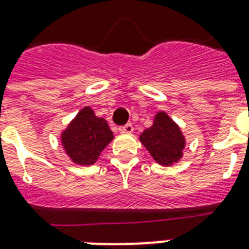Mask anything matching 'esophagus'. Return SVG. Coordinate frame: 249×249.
<instances>
[{"mask_svg":"<svg viewBox=\"0 0 249 249\" xmlns=\"http://www.w3.org/2000/svg\"><path fill=\"white\" fill-rule=\"evenodd\" d=\"M119 132L125 133V134H130V133H133V125L126 124L124 125V126H120V128H119Z\"/></svg>","mask_w":249,"mask_h":249,"instance_id":"34e87169","label":"esophagus"}]
</instances>
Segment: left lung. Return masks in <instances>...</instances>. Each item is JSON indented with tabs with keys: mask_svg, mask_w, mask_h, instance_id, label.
I'll list each match as a JSON object with an SVG mask.
<instances>
[{
	"mask_svg": "<svg viewBox=\"0 0 249 249\" xmlns=\"http://www.w3.org/2000/svg\"><path fill=\"white\" fill-rule=\"evenodd\" d=\"M140 141L160 165L170 166L183 158L186 137L165 111L156 112L151 126L141 133Z\"/></svg>",
	"mask_w": 249,
	"mask_h": 249,
	"instance_id": "1",
	"label": "left lung"
}]
</instances>
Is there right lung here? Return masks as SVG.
<instances>
[{
  "label": "right lung",
  "mask_w": 249,
  "mask_h": 249,
  "mask_svg": "<svg viewBox=\"0 0 249 249\" xmlns=\"http://www.w3.org/2000/svg\"><path fill=\"white\" fill-rule=\"evenodd\" d=\"M113 138L107 121L98 117L89 106L80 109L60 132L63 151L72 163L81 166L93 165Z\"/></svg>",
  "instance_id": "obj_1"
}]
</instances>
